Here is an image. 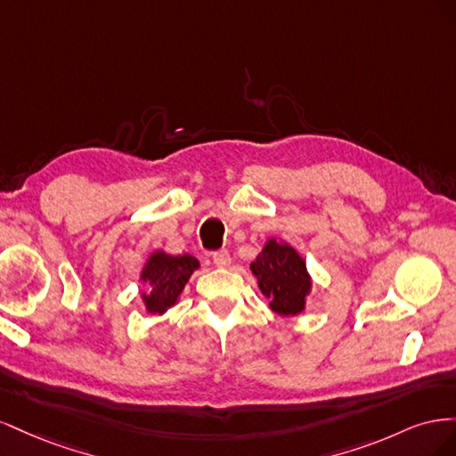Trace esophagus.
Here are the masks:
<instances>
[{
	"label": "esophagus",
	"mask_w": 456,
	"mask_h": 456,
	"mask_svg": "<svg viewBox=\"0 0 456 456\" xmlns=\"http://www.w3.org/2000/svg\"><path fill=\"white\" fill-rule=\"evenodd\" d=\"M211 256H213V262H215V265H216L218 268H226V266L230 265V255H228L226 249L215 251Z\"/></svg>",
	"instance_id": "1"
}]
</instances>
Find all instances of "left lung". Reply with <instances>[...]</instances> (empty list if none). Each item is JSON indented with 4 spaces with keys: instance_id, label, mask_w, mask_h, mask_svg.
Segmentation results:
<instances>
[{
    "instance_id": "left-lung-1",
    "label": "left lung",
    "mask_w": 456,
    "mask_h": 456,
    "mask_svg": "<svg viewBox=\"0 0 456 456\" xmlns=\"http://www.w3.org/2000/svg\"><path fill=\"white\" fill-rule=\"evenodd\" d=\"M251 270L273 312L295 315L305 310V298L310 293L312 281L306 262L291 245L270 240L251 265Z\"/></svg>"
}]
</instances>
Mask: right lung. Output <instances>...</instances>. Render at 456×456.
I'll return each mask as SVG.
<instances>
[{"label": "right lung", "instance_id": "obj_1", "mask_svg": "<svg viewBox=\"0 0 456 456\" xmlns=\"http://www.w3.org/2000/svg\"><path fill=\"white\" fill-rule=\"evenodd\" d=\"M198 266L200 262L191 255L171 256L163 251L151 255L141 275V280L148 283V291L142 295L148 312L163 314L171 308Z\"/></svg>", "mask_w": 456, "mask_h": 456}]
</instances>
